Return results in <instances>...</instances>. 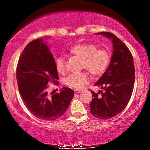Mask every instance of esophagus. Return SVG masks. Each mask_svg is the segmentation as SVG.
Returning <instances> with one entry per match:
<instances>
[{
  "label": "esophagus",
  "mask_w": 150,
  "mask_h": 150,
  "mask_svg": "<svg viewBox=\"0 0 150 150\" xmlns=\"http://www.w3.org/2000/svg\"><path fill=\"white\" fill-rule=\"evenodd\" d=\"M74 92H75V93H80L82 92V90H81V89H74Z\"/></svg>",
  "instance_id": "obj_1"
}]
</instances>
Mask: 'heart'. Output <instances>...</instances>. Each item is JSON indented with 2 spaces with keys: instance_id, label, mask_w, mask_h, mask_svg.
I'll use <instances>...</instances> for the list:
<instances>
[{
  "instance_id": "1",
  "label": "heart",
  "mask_w": 150,
  "mask_h": 150,
  "mask_svg": "<svg viewBox=\"0 0 150 150\" xmlns=\"http://www.w3.org/2000/svg\"><path fill=\"white\" fill-rule=\"evenodd\" d=\"M71 55L82 59L81 68H86L94 75H101L106 70L110 62V54L106 49H98L97 46L91 44H77L69 50ZM56 68L59 73L65 70V61L60 56L56 60ZM89 76L87 72L70 74L66 77L64 82L68 87L81 89L88 83Z\"/></svg>"
}]
</instances>
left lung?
<instances>
[{"label":"left lung","mask_w":150,"mask_h":150,"mask_svg":"<svg viewBox=\"0 0 150 150\" xmlns=\"http://www.w3.org/2000/svg\"><path fill=\"white\" fill-rule=\"evenodd\" d=\"M97 34L111 39L113 53L108 68L94 84L101 90L92 91L89 106L93 116L106 120L120 113L128 104L133 90L135 67L130 51L116 35L107 32Z\"/></svg>","instance_id":"left-lung-1"}]
</instances>
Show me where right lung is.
Returning <instances> with one entry per match:
<instances>
[{
  "mask_svg": "<svg viewBox=\"0 0 150 150\" xmlns=\"http://www.w3.org/2000/svg\"><path fill=\"white\" fill-rule=\"evenodd\" d=\"M16 75L20 96L34 116L51 121L64 114L74 91L63 87L59 93L48 94V83H55L59 77L52 53L43 39L26 46L19 59Z\"/></svg>",
  "mask_w": 150,
  "mask_h": 150,
  "instance_id": "right-lung-1",
  "label": "right lung"
}]
</instances>
